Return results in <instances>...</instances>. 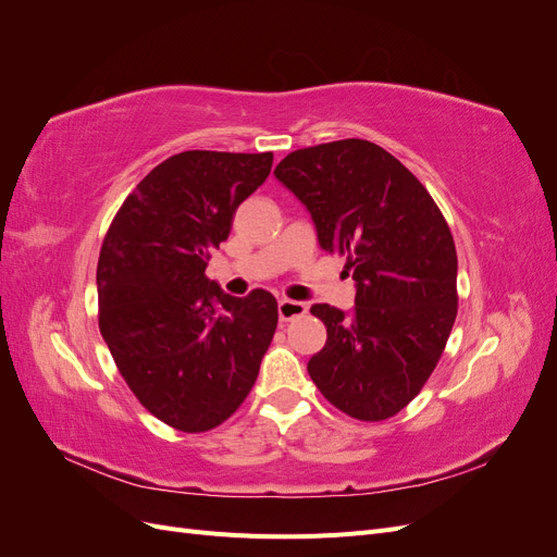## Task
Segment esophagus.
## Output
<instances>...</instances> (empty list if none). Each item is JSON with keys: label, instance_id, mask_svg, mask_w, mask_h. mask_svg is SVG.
<instances>
[{"label": "esophagus", "instance_id": "1", "mask_svg": "<svg viewBox=\"0 0 557 557\" xmlns=\"http://www.w3.org/2000/svg\"><path fill=\"white\" fill-rule=\"evenodd\" d=\"M307 313V305L305 301H295V299H281L278 301V318L283 320H293V318H299Z\"/></svg>", "mask_w": 557, "mask_h": 557}]
</instances>
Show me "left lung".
Here are the masks:
<instances>
[{
	"mask_svg": "<svg viewBox=\"0 0 557 557\" xmlns=\"http://www.w3.org/2000/svg\"><path fill=\"white\" fill-rule=\"evenodd\" d=\"M274 176L356 281L350 313L311 307L327 342L309 376L350 418H391L434 372L458 315V256L444 215L407 166L364 139L299 148Z\"/></svg>",
	"mask_w": 557,
	"mask_h": 557,
	"instance_id": "obj_1",
	"label": "left lung"
}]
</instances>
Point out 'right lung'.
Listing matches in <instances>:
<instances>
[{"label": "right lung", "mask_w": 557, "mask_h": 557, "mask_svg": "<svg viewBox=\"0 0 557 557\" xmlns=\"http://www.w3.org/2000/svg\"><path fill=\"white\" fill-rule=\"evenodd\" d=\"M272 153L185 150L123 201L97 262L99 330L129 391L181 432L221 425L250 393L272 344V293L232 297L205 276Z\"/></svg>", "instance_id": "1"}]
</instances>
